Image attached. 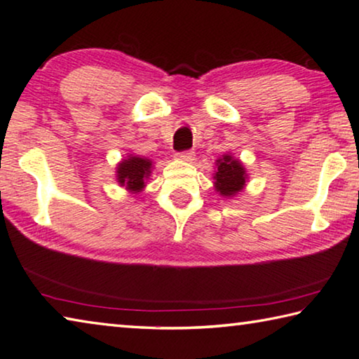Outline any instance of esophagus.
I'll use <instances>...</instances> for the list:
<instances>
[{
    "mask_svg": "<svg viewBox=\"0 0 359 359\" xmlns=\"http://www.w3.org/2000/svg\"><path fill=\"white\" fill-rule=\"evenodd\" d=\"M175 158H177V160H180V161H193L194 154L190 150H185V151H179V154L175 155Z\"/></svg>",
    "mask_w": 359,
    "mask_h": 359,
    "instance_id": "1",
    "label": "esophagus"
}]
</instances>
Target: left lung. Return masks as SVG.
I'll return each mask as SVG.
<instances>
[{
    "label": "left lung",
    "instance_id": "obj_1",
    "mask_svg": "<svg viewBox=\"0 0 359 359\" xmlns=\"http://www.w3.org/2000/svg\"><path fill=\"white\" fill-rule=\"evenodd\" d=\"M215 190L224 198H233L244 190L247 172L242 163L233 155H223L217 160V171L214 174Z\"/></svg>",
    "mask_w": 359,
    "mask_h": 359
}]
</instances>
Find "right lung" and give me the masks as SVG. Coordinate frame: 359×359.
Instances as JSON below:
<instances>
[{
	"label": "right lung",
	"instance_id": "add662e5",
	"mask_svg": "<svg viewBox=\"0 0 359 359\" xmlns=\"http://www.w3.org/2000/svg\"><path fill=\"white\" fill-rule=\"evenodd\" d=\"M151 160L137 155H128L117 166V182L130 193L137 194L145 187V180L150 177Z\"/></svg>",
	"mask_w": 359,
	"mask_h": 359
}]
</instances>
